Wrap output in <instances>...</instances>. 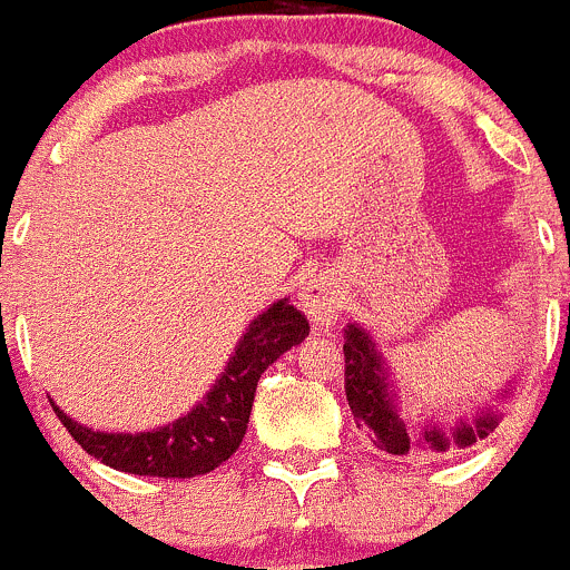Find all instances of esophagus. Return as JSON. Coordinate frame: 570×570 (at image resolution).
<instances>
[{"label":"esophagus","instance_id":"34e87169","mask_svg":"<svg viewBox=\"0 0 570 570\" xmlns=\"http://www.w3.org/2000/svg\"><path fill=\"white\" fill-rule=\"evenodd\" d=\"M342 292L336 284L327 278H314L303 286L301 292V308L308 314V320L317 325H331L342 312Z\"/></svg>","mask_w":570,"mask_h":570}]
</instances>
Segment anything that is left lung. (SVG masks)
<instances>
[{"instance_id":"1","label":"left lung","mask_w":570,"mask_h":570,"mask_svg":"<svg viewBox=\"0 0 570 570\" xmlns=\"http://www.w3.org/2000/svg\"><path fill=\"white\" fill-rule=\"evenodd\" d=\"M344 392L353 411L355 424L370 435L372 444L386 455L413 458L422 452H450V446L476 444L488 439L499 428V411L488 407L474 419H461L455 428L444 430L439 424H424L422 430L411 428L400 419L394 405V394L389 389V372L381 353L372 344L370 333L358 325H347L344 331ZM508 394V392H504Z\"/></svg>"}]
</instances>
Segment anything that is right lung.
<instances>
[{
    "label": "right lung",
    "instance_id": "obj_1",
    "mask_svg": "<svg viewBox=\"0 0 570 570\" xmlns=\"http://www.w3.org/2000/svg\"><path fill=\"white\" fill-rule=\"evenodd\" d=\"M306 336V314L286 301L273 303L250 322L248 333L239 338L237 353L206 400L187 416L151 433H96L71 422L55 402L51 407L71 439L96 461L140 476H198L226 463L237 452L248 430L258 377Z\"/></svg>",
    "mask_w": 570,
    "mask_h": 570
}]
</instances>
